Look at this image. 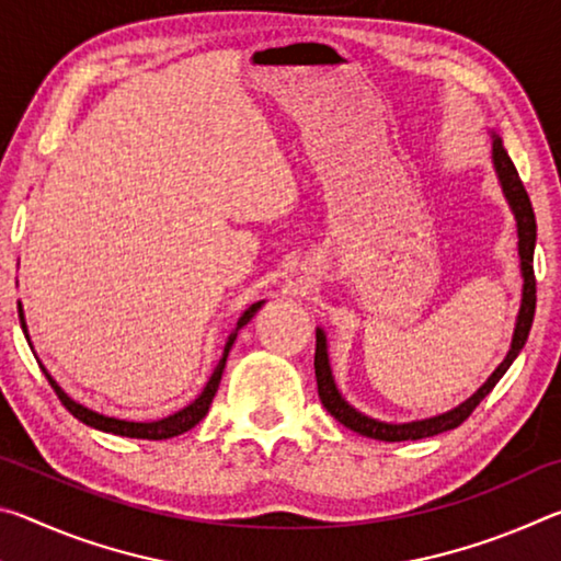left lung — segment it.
<instances>
[{
  "mask_svg": "<svg viewBox=\"0 0 561 561\" xmlns=\"http://www.w3.org/2000/svg\"><path fill=\"white\" fill-rule=\"evenodd\" d=\"M492 160H495L497 168V178L502 183V193H505L507 203L515 213L517 220V234H519V260H522V277H525V291H522V307H519V317H517V327H515V336H512V348L507 358L497 366V371L488 378V383L480 388L478 393L470 396L468 401L460 403L455 411L443 413L428 417V421H415V423H403V425H393V423H381L374 421L364 413H358L356 408H351L341 393L336 391L334 376H331L329 368V354H327V336L324 331H317V354H314V371H317V386H319V398L324 403L327 411L336 417L339 423H344L348 431H354L358 435H366V438L374 440H386V443H401V440H421V438H431V435H438L445 431L458 428L462 421H468L470 413L480 405L482 398H485L492 388L497 386V381L505 376L507 368L512 366V360L517 358V354L525 346V341L529 336L531 321H535V304H537V279H535V240H537V220H535V210H531L529 195L522 180L517 175V168L512 163L505 146L497 136H492Z\"/></svg>",
  "mask_w": 561,
  "mask_h": 561,
  "instance_id": "left-lung-1",
  "label": "left lung"
}]
</instances>
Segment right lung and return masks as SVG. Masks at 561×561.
Wrapping results in <instances>:
<instances>
[{"label": "right lung", "instance_id": "add662e5", "mask_svg": "<svg viewBox=\"0 0 561 561\" xmlns=\"http://www.w3.org/2000/svg\"><path fill=\"white\" fill-rule=\"evenodd\" d=\"M260 307H262V301L252 304V307L247 309L244 314L240 317V321H237L234 331H232L230 339H227V344H225V354H222V358H220V364L215 366V371H213V376H210V381H207V386L203 388V393L197 396L195 401L190 403L187 408H183V411L168 415V417H163V421L133 423V421H118V417L101 415V413L91 411V408L76 403L73 398L66 396V393L61 391V386L56 383L54 378L49 376V371H46V368H44L42 364H39V366H42L44 376L49 378L54 393L59 396V401L66 405V411H69L73 417H79L81 423L91 425V428L103 431V433H113V435H123V438H140V440H165V438H175V435L187 433L190 428H195V425L201 423L203 417L207 415V411H210V403H213V398H215V393H217V386H220L225 360H227V354H230V348H232V344H234L237 331H240V329L247 324V321H250L254 314H257ZM19 321H22V329H24V334H26V324H24V314H22V304H19ZM26 339H30V336H26Z\"/></svg>", "mask_w": 561, "mask_h": 561}]
</instances>
